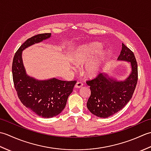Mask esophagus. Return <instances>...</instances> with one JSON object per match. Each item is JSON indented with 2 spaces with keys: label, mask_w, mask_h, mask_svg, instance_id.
<instances>
[{
  "label": "esophagus",
  "mask_w": 151,
  "mask_h": 151,
  "mask_svg": "<svg viewBox=\"0 0 151 151\" xmlns=\"http://www.w3.org/2000/svg\"><path fill=\"white\" fill-rule=\"evenodd\" d=\"M83 84L81 82H76V84H75V88H81V87H82Z\"/></svg>",
  "instance_id": "1"
}]
</instances>
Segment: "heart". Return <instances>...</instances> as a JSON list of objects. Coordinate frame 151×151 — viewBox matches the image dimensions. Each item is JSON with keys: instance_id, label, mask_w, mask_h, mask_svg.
<instances>
[{"instance_id": "obj_1", "label": "heart", "mask_w": 151, "mask_h": 151, "mask_svg": "<svg viewBox=\"0 0 151 151\" xmlns=\"http://www.w3.org/2000/svg\"><path fill=\"white\" fill-rule=\"evenodd\" d=\"M101 49L100 44L91 43L81 47L76 51L73 57V61L76 65H82L93 58L96 52ZM105 58V53H101L98 57L93 59L86 67V73L89 76H93L100 70Z\"/></svg>"}]
</instances>
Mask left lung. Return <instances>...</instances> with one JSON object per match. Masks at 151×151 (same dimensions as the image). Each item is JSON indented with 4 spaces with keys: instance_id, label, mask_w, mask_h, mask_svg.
<instances>
[{
    "instance_id": "left-lung-1",
    "label": "left lung",
    "mask_w": 151,
    "mask_h": 151,
    "mask_svg": "<svg viewBox=\"0 0 151 151\" xmlns=\"http://www.w3.org/2000/svg\"><path fill=\"white\" fill-rule=\"evenodd\" d=\"M118 60L127 61L131 64L132 72L125 81L117 82L100 73L86 81L91 90L87 107L97 117L106 118L120 111L130 101L136 87L137 63L134 52L123 43Z\"/></svg>"
}]
</instances>
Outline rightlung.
Instances as JSON below:
<instances>
[{
    "mask_svg": "<svg viewBox=\"0 0 151 151\" xmlns=\"http://www.w3.org/2000/svg\"><path fill=\"white\" fill-rule=\"evenodd\" d=\"M50 35L40 34L28 38L15 52L12 63L13 81L19 99L27 108L45 118L56 116L62 112L76 83V81H63L55 78L37 81L27 75L22 64V51L48 39Z\"/></svg>",
    "mask_w": 151,
    "mask_h": 151,
    "instance_id": "add662e5",
    "label": "right lung"
}]
</instances>
